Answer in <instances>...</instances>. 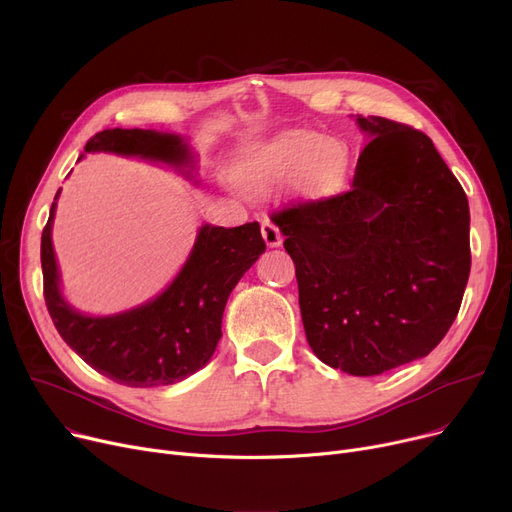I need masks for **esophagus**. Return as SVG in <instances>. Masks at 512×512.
I'll return each instance as SVG.
<instances>
[{"label":"esophagus","mask_w":512,"mask_h":512,"mask_svg":"<svg viewBox=\"0 0 512 512\" xmlns=\"http://www.w3.org/2000/svg\"><path fill=\"white\" fill-rule=\"evenodd\" d=\"M261 234L267 247H280L282 245V234L278 230L276 224H272L270 220H263L261 222Z\"/></svg>","instance_id":"esophagus-1"}]
</instances>
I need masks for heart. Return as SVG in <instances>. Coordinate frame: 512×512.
<instances>
[{
    "label": "heart",
    "mask_w": 512,
    "mask_h": 512,
    "mask_svg": "<svg viewBox=\"0 0 512 512\" xmlns=\"http://www.w3.org/2000/svg\"><path fill=\"white\" fill-rule=\"evenodd\" d=\"M346 161L348 153L338 141L311 130H288L251 149L247 155V178L263 184L297 170L301 188L321 193L330 191L344 178Z\"/></svg>",
    "instance_id": "obj_1"
}]
</instances>
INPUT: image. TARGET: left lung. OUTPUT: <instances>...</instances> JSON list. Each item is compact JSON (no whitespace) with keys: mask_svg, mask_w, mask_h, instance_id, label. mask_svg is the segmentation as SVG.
I'll return each mask as SVG.
<instances>
[{"mask_svg":"<svg viewBox=\"0 0 512 512\" xmlns=\"http://www.w3.org/2000/svg\"><path fill=\"white\" fill-rule=\"evenodd\" d=\"M369 134L348 191L272 213L297 267L313 353L351 375L429 355L471 272L469 203L432 139L357 116Z\"/></svg>","mask_w":512,"mask_h":512,"instance_id":"obj_1","label":"left lung"}]
</instances>
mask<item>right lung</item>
I'll return each mask as SVG.
<instances>
[{
	"mask_svg": "<svg viewBox=\"0 0 512 512\" xmlns=\"http://www.w3.org/2000/svg\"><path fill=\"white\" fill-rule=\"evenodd\" d=\"M85 151L139 155L174 166L188 159L180 137L141 128L101 130ZM56 199L41 236V267L45 305L64 342L105 378L130 388L168 386L199 371L222 338V315L232 288L265 251L259 224L203 226L191 257L157 299L126 313L89 317L74 311L60 292L51 245Z\"/></svg>",
	"mask_w": 512,
	"mask_h": 512,
	"instance_id": "1",
	"label": "right lung"
}]
</instances>
